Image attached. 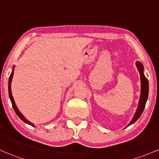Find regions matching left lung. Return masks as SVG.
I'll use <instances>...</instances> for the list:
<instances>
[{
    "label": "left lung",
    "instance_id": "8db88e82",
    "mask_svg": "<svg viewBox=\"0 0 159 159\" xmlns=\"http://www.w3.org/2000/svg\"><path fill=\"white\" fill-rule=\"evenodd\" d=\"M135 65H136L138 70H139V73H140V79H141V94H140V98H139V105H138V108L136 110V112L132 118L131 121L128 124L127 127H129L131 124H134L135 121L139 119L141 115L142 114L143 111L144 110L145 104L147 101V98H148V93H149V83L147 78L145 77L144 75V66L139 61H136L135 62Z\"/></svg>",
    "mask_w": 159,
    "mask_h": 159
}]
</instances>
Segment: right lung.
<instances>
[{
	"mask_svg": "<svg viewBox=\"0 0 159 159\" xmlns=\"http://www.w3.org/2000/svg\"><path fill=\"white\" fill-rule=\"evenodd\" d=\"M14 68H15V66H13V69H12V72H11V75L10 76H9V83H8V90H9V98H10V101L11 102H12V107L13 109H14L15 113L17 114V116H18L19 118H20V119L22 120L23 121L25 122L26 124H30V125L32 126V127H35V124H32L30 122V121H28L27 119H26V118L24 117V116H23V114L21 113V112L19 111V110L18 109V107H17L16 104H15V101H14V98H13V96L12 95V90H11V83H12V78H13V74H14Z\"/></svg>",
	"mask_w": 159,
	"mask_h": 159,
	"instance_id": "1",
	"label": "right lung"
}]
</instances>
